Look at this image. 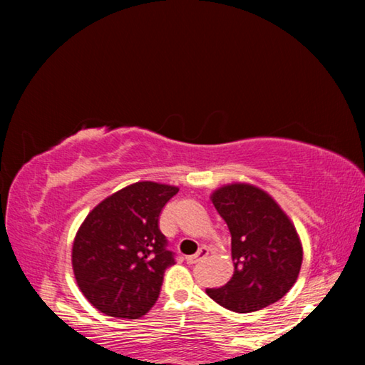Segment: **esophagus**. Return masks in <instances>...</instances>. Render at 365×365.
Returning a JSON list of instances; mask_svg holds the SVG:
<instances>
[{
	"mask_svg": "<svg viewBox=\"0 0 365 365\" xmlns=\"http://www.w3.org/2000/svg\"><path fill=\"white\" fill-rule=\"evenodd\" d=\"M207 255H209V250L205 248V246H202V248H200V251H197L196 255L187 257V262H188V264H196L197 261H201V259H205Z\"/></svg>",
	"mask_w": 365,
	"mask_h": 365,
	"instance_id": "esophagus-1",
	"label": "esophagus"
}]
</instances>
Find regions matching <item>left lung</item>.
I'll list each match as a JSON object with an SVG mask.
<instances>
[{
	"label": "left lung",
	"instance_id": "left-lung-1",
	"mask_svg": "<svg viewBox=\"0 0 365 365\" xmlns=\"http://www.w3.org/2000/svg\"><path fill=\"white\" fill-rule=\"evenodd\" d=\"M212 202L232 235L233 275L211 298L235 312H255L285 296L299 275L302 248L280 206L248 183L214 191Z\"/></svg>",
	"mask_w": 365,
	"mask_h": 365
}]
</instances>
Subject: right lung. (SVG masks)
I'll use <instances>...</instances> for the list:
<instances>
[{"instance_id":"add662e5","label":"right lung","mask_w":365,"mask_h":365,"mask_svg":"<svg viewBox=\"0 0 365 365\" xmlns=\"http://www.w3.org/2000/svg\"><path fill=\"white\" fill-rule=\"evenodd\" d=\"M177 187L138 182L101 201L73 240L78 288L98 311L138 319L158 301L164 274L175 264L159 215Z\"/></svg>"}]
</instances>
